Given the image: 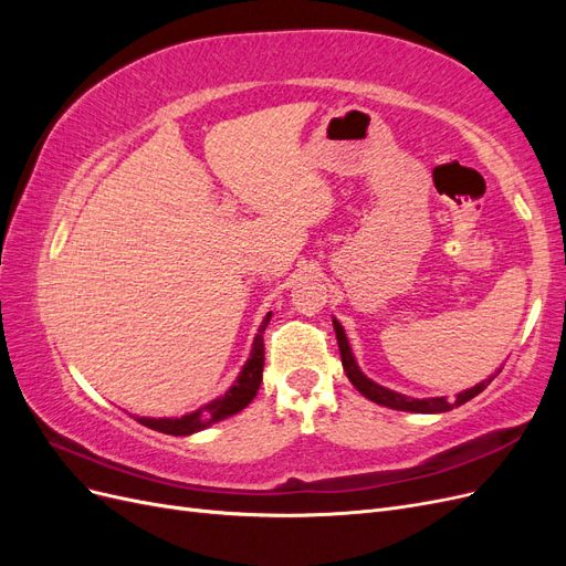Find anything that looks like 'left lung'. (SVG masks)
<instances>
[{
  "label": "left lung",
  "mask_w": 566,
  "mask_h": 566,
  "mask_svg": "<svg viewBox=\"0 0 566 566\" xmlns=\"http://www.w3.org/2000/svg\"><path fill=\"white\" fill-rule=\"evenodd\" d=\"M333 328H335V335H337V345H339V356H342V366H345V373L349 382L364 394L366 399L380 403V406H387V408H394V410H408V413H447V410L455 408V406H462L465 401L474 399L479 391H484L489 387V382L495 378V375H491L489 380L474 385L472 389H465L460 391L455 399H447V397H434V399H410V397H403V394L399 391H391L378 382H373L370 378H366V375L361 373V368L356 366L354 361V354H352V347H349V339L345 335V328H342L339 321L333 318Z\"/></svg>",
  "instance_id": "left-lung-1"
}]
</instances>
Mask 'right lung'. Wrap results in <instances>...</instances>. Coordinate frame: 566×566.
Masks as SVG:
<instances>
[{
    "mask_svg": "<svg viewBox=\"0 0 566 566\" xmlns=\"http://www.w3.org/2000/svg\"><path fill=\"white\" fill-rule=\"evenodd\" d=\"M271 321V312L264 316L260 331L254 335L252 342V352L250 358L245 361L241 375H238L235 382L221 394L219 399L205 403L202 408L193 410V413L181 416V418H139L142 424L150 427V430L163 432V434H175V437H186L205 430L214 422L227 420L241 410L256 397V389H260L262 382V370H264V331Z\"/></svg>",
    "mask_w": 566,
    "mask_h": 566,
    "instance_id": "obj_1",
    "label": "right lung"
}]
</instances>
